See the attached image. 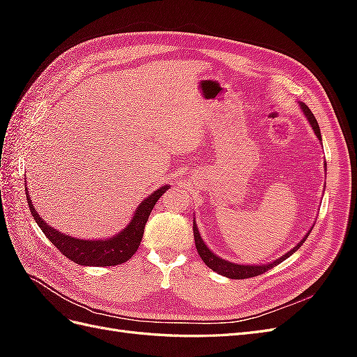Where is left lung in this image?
I'll use <instances>...</instances> for the list:
<instances>
[{"mask_svg":"<svg viewBox=\"0 0 357 357\" xmlns=\"http://www.w3.org/2000/svg\"><path fill=\"white\" fill-rule=\"evenodd\" d=\"M299 104H301V109H302V112H304V114L307 116V119H308V122H310L311 128L314 129V134L317 135V138H319L320 142H321L320 128H319V123H317V121H316L314 114L311 113V110L308 109V107H307L304 102H299ZM310 232H311V231H310ZM310 232L304 236V238H302V241H299V243H298V245H296V247H294V248H291L290 252H287L284 256H282L280 259H277V261H274V262H271V264H266V265H257V266H256V265H238V264H232V262H228V261H223V259H220L219 256H215V255L210 250V248H208L207 245H205V243L202 241L201 235H199V231H198V228H197V225H195V222H193V238H195L197 250H198V253H199L201 259L204 261V264L207 265L208 268H211L213 271L219 273V274H222V275H225V277H228V278H235V280L250 278V277L261 275V274L266 273L268 269H271V268H274L275 265L282 264L283 261H286V259H287L289 256L294 255L302 244H304V241L307 240V236L310 235Z\"/></svg>","mask_w":357,"mask_h":357,"instance_id":"obj_1","label":"left lung"}]
</instances>
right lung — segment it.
<instances>
[{"label": "right lung", "instance_id": "1", "mask_svg": "<svg viewBox=\"0 0 357 357\" xmlns=\"http://www.w3.org/2000/svg\"><path fill=\"white\" fill-rule=\"evenodd\" d=\"M168 188L169 186H162L139 204L131 223H129L121 234L114 235L113 238L95 241L73 238V236H68L66 234L58 232L56 229H53L52 226H49L37 214V211L34 210V205H32L29 199L28 190H25L32 218H34V220L40 226L43 234L47 236L50 243L55 245L63 256H67L73 262L79 265L113 266L129 261L131 256L137 252V248L143 238L144 226L147 223L149 215L152 213L158 199L162 197V193H165Z\"/></svg>", "mask_w": 357, "mask_h": 357}]
</instances>
